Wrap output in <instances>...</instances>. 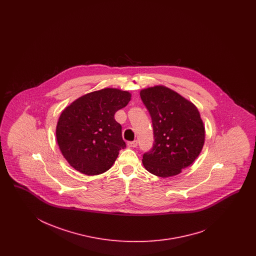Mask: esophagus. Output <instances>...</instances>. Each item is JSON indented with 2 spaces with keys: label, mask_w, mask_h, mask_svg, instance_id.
<instances>
[{
  "label": "esophagus",
  "mask_w": 256,
  "mask_h": 256,
  "mask_svg": "<svg viewBox=\"0 0 256 256\" xmlns=\"http://www.w3.org/2000/svg\"><path fill=\"white\" fill-rule=\"evenodd\" d=\"M138 142L137 140H132V142H128V148H137Z\"/></svg>",
  "instance_id": "obj_1"
}]
</instances>
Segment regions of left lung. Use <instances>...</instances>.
I'll use <instances>...</instances> for the list:
<instances>
[{"label":"left lung","instance_id":"left-lung-1","mask_svg":"<svg viewBox=\"0 0 256 256\" xmlns=\"http://www.w3.org/2000/svg\"><path fill=\"white\" fill-rule=\"evenodd\" d=\"M140 98L152 118L153 148L142 156L152 174L166 178L192 165L204 144L206 130L197 107L169 87L142 89Z\"/></svg>","mask_w":256,"mask_h":256}]
</instances>
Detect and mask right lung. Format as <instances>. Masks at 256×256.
I'll return each instance as SVG.
<instances>
[{
    "mask_svg": "<svg viewBox=\"0 0 256 256\" xmlns=\"http://www.w3.org/2000/svg\"><path fill=\"white\" fill-rule=\"evenodd\" d=\"M130 98L128 91L104 88L80 96L64 108L56 140L71 167L86 176H96L114 165L119 151L126 148L122 126L114 114Z\"/></svg>",
    "mask_w": 256,
    "mask_h": 256,
    "instance_id": "obj_1",
    "label": "right lung"
}]
</instances>
